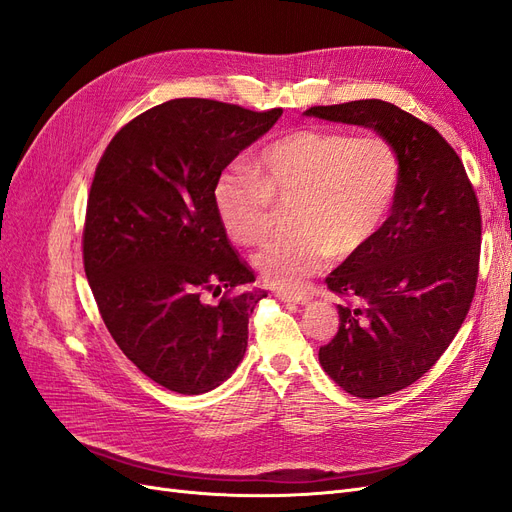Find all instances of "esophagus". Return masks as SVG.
Returning a JSON list of instances; mask_svg holds the SVG:
<instances>
[{"label":"esophagus","mask_w":512,"mask_h":512,"mask_svg":"<svg viewBox=\"0 0 512 512\" xmlns=\"http://www.w3.org/2000/svg\"><path fill=\"white\" fill-rule=\"evenodd\" d=\"M277 297H280L284 303H299V305H305L312 301L314 294L309 290H280L277 292Z\"/></svg>","instance_id":"obj_1"}]
</instances>
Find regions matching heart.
<instances>
[{
  "instance_id": "obj_1",
  "label": "heart",
  "mask_w": 512,
  "mask_h": 512,
  "mask_svg": "<svg viewBox=\"0 0 512 512\" xmlns=\"http://www.w3.org/2000/svg\"><path fill=\"white\" fill-rule=\"evenodd\" d=\"M397 183V153L382 136L297 130L262 149L256 175L245 166L222 170L213 205L232 241L258 245L271 228L273 200H293L292 230L254 256L265 280L292 288L327 256L344 260L361 252L389 215Z\"/></svg>"
}]
</instances>
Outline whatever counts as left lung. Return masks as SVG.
I'll return each mask as SVG.
<instances>
[{
    "mask_svg": "<svg viewBox=\"0 0 512 512\" xmlns=\"http://www.w3.org/2000/svg\"><path fill=\"white\" fill-rule=\"evenodd\" d=\"M307 117L374 130L399 160L391 215L327 277L356 299L318 359L337 386L376 399L406 389L453 342L474 299L480 209L455 149L438 130L384 100L312 106Z\"/></svg>",
    "mask_w": 512,
    "mask_h": 512,
    "instance_id": "8db88e82",
    "label": "left lung"
}]
</instances>
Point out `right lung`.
<instances>
[{
	"label": "right lung",
	"mask_w": 512,
	"mask_h": 512,
	"mask_svg": "<svg viewBox=\"0 0 512 512\" xmlns=\"http://www.w3.org/2000/svg\"><path fill=\"white\" fill-rule=\"evenodd\" d=\"M280 117L282 108L168 100L123 126L96 168L85 275L121 352L168 391L209 393L243 361L267 292L232 250L213 185ZM222 289L218 304L204 301Z\"/></svg>",
	"instance_id": "obj_1"
}]
</instances>
